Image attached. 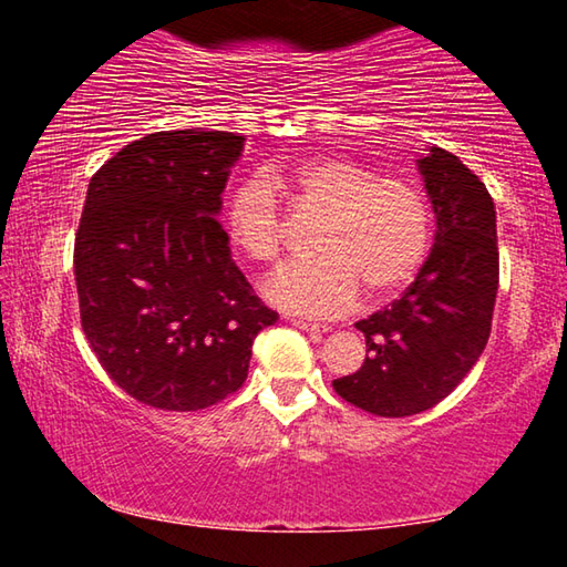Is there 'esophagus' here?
Listing matches in <instances>:
<instances>
[{
    "instance_id": "1",
    "label": "esophagus",
    "mask_w": 567,
    "mask_h": 567,
    "mask_svg": "<svg viewBox=\"0 0 567 567\" xmlns=\"http://www.w3.org/2000/svg\"><path fill=\"white\" fill-rule=\"evenodd\" d=\"M290 322L295 324V328L307 330V332H328V328H324V324H320V322H312V320H300V318H292Z\"/></svg>"
}]
</instances>
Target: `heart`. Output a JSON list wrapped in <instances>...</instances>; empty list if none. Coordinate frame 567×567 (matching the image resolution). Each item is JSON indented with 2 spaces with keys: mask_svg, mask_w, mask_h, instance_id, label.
<instances>
[{
  "mask_svg": "<svg viewBox=\"0 0 567 567\" xmlns=\"http://www.w3.org/2000/svg\"><path fill=\"white\" fill-rule=\"evenodd\" d=\"M277 195L322 213L312 247L320 257L285 267L267 282L275 305L302 315H342L362 290L388 297L420 272L433 245V207L415 179L380 172L350 155H315L249 177L225 205L229 245L255 265H275L285 247Z\"/></svg>",
  "mask_w": 567,
  "mask_h": 567,
  "instance_id": "1",
  "label": "heart"
}]
</instances>
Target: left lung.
Masks as SVG:
<instances>
[{"mask_svg":"<svg viewBox=\"0 0 567 567\" xmlns=\"http://www.w3.org/2000/svg\"><path fill=\"white\" fill-rule=\"evenodd\" d=\"M417 167L435 209V245L402 297L354 322L368 358L332 380L342 400L380 417L417 415L460 385L491 338L501 282L491 192L443 147H430Z\"/></svg>","mask_w":567,"mask_h":567,"instance_id":"left-lung-1","label":"left lung"}]
</instances>
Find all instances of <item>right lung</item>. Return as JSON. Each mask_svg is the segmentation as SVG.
<instances>
[{"label":"right lung","mask_w":567,"mask_h":567,"mask_svg":"<svg viewBox=\"0 0 567 567\" xmlns=\"http://www.w3.org/2000/svg\"><path fill=\"white\" fill-rule=\"evenodd\" d=\"M243 142L155 132L90 179L74 237L82 330L104 372L145 405L189 412L233 395L257 332L277 322L217 219Z\"/></svg>","instance_id":"right-lung-1"}]
</instances>
